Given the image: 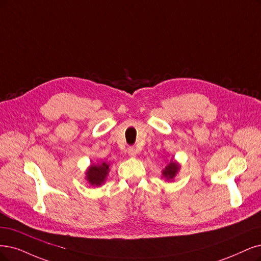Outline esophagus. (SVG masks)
<instances>
[{"instance_id": "esophagus-1", "label": "esophagus", "mask_w": 261, "mask_h": 261, "mask_svg": "<svg viewBox=\"0 0 261 261\" xmlns=\"http://www.w3.org/2000/svg\"><path fill=\"white\" fill-rule=\"evenodd\" d=\"M137 153H138V151H137V149L134 148V147H129L128 148V155L130 157H136Z\"/></svg>"}]
</instances>
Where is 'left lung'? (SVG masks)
<instances>
[{"label": "left lung", "mask_w": 261, "mask_h": 261, "mask_svg": "<svg viewBox=\"0 0 261 261\" xmlns=\"http://www.w3.org/2000/svg\"><path fill=\"white\" fill-rule=\"evenodd\" d=\"M179 168L180 167H179L178 163L172 159L168 163V166H166V168L162 170V176L165 177L167 180H172L178 173Z\"/></svg>", "instance_id": "1"}]
</instances>
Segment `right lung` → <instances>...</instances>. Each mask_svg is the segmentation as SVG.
I'll return each mask as SVG.
<instances>
[{"label": "right lung", "instance_id": "1", "mask_svg": "<svg viewBox=\"0 0 261 261\" xmlns=\"http://www.w3.org/2000/svg\"><path fill=\"white\" fill-rule=\"evenodd\" d=\"M110 172V165L102 162L101 165H91L86 172V179L91 186L100 187L105 181L106 176Z\"/></svg>", "mask_w": 261, "mask_h": 261}]
</instances>
